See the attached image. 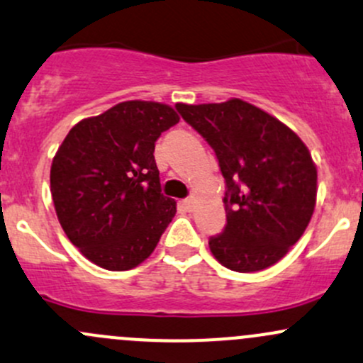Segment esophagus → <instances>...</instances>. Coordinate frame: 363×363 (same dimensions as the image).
Masks as SVG:
<instances>
[{"label":"esophagus","mask_w":363,"mask_h":363,"mask_svg":"<svg viewBox=\"0 0 363 363\" xmlns=\"http://www.w3.org/2000/svg\"><path fill=\"white\" fill-rule=\"evenodd\" d=\"M179 207H181L182 211L189 212L193 208V200H191V198H186V200H181V201H179Z\"/></svg>","instance_id":"esophagus-1"}]
</instances>
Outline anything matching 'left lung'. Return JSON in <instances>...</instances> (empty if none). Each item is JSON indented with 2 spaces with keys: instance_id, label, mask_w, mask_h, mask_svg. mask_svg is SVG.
Listing matches in <instances>:
<instances>
[{
  "instance_id": "left-lung-1",
  "label": "left lung",
  "mask_w": 363,
  "mask_h": 363,
  "mask_svg": "<svg viewBox=\"0 0 363 363\" xmlns=\"http://www.w3.org/2000/svg\"><path fill=\"white\" fill-rule=\"evenodd\" d=\"M203 137L226 181V226L211 236L213 257L238 273L280 261L303 236L316 203V167L287 125L240 99L175 104Z\"/></svg>"
}]
</instances>
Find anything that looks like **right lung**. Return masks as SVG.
I'll return each mask as SVG.
<instances>
[{
	"label": "right lung",
	"instance_id": "1",
	"mask_svg": "<svg viewBox=\"0 0 363 363\" xmlns=\"http://www.w3.org/2000/svg\"><path fill=\"white\" fill-rule=\"evenodd\" d=\"M179 123L170 106L127 101L76 123L53 156L50 191L64 233L89 261L127 272L146 261L175 216L155 143Z\"/></svg>",
	"mask_w": 363,
	"mask_h": 363
}]
</instances>
